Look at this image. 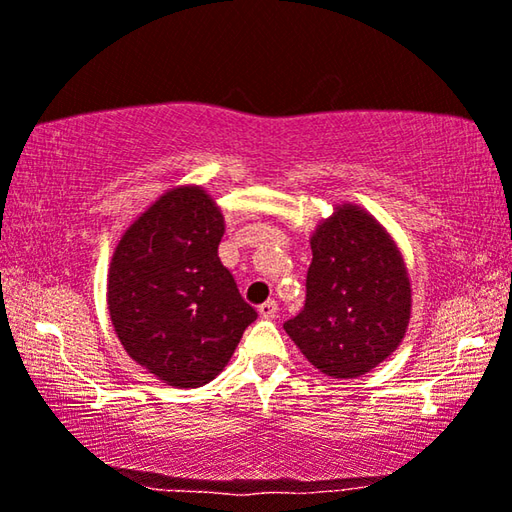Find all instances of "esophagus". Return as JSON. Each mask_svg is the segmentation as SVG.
I'll return each mask as SVG.
<instances>
[{"mask_svg": "<svg viewBox=\"0 0 512 512\" xmlns=\"http://www.w3.org/2000/svg\"><path fill=\"white\" fill-rule=\"evenodd\" d=\"M259 314H262L264 319H273V316L278 314V303H275V300H266V303L259 305Z\"/></svg>", "mask_w": 512, "mask_h": 512, "instance_id": "1", "label": "esophagus"}]
</instances>
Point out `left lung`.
I'll return each instance as SVG.
<instances>
[{
	"instance_id": "1",
	"label": "left lung",
	"mask_w": 512,
	"mask_h": 512,
	"mask_svg": "<svg viewBox=\"0 0 512 512\" xmlns=\"http://www.w3.org/2000/svg\"><path fill=\"white\" fill-rule=\"evenodd\" d=\"M410 280L389 234L360 207L342 205L312 237L305 305L287 335L332 378L371 371L401 344Z\"/></svg>"
}]
</instances>
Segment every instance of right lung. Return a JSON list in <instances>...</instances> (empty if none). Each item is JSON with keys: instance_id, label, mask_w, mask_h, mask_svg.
Returning <instances> with one entry per match:
<instances>
[{"instance_id": "1", "label": "right lung", "mask_w": 512, "mask_h": 512, "mask_svg": "<svg viewBox=\"0 0 512 512\" xmlns=\"http://www.w3.org/2000/svg\"><path fill=\"white\" fill-rule=\"evenodd\" d=\"M223 230L214 200L182 186L136 218L113 253V328L129 358L168 385L214 380L257 319L218 257Z\"/></svg>"}]
</instances>
